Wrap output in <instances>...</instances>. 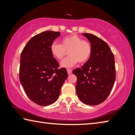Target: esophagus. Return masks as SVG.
I'll return each mask as SVG.
<instances>
[{
    "label": "esophagus",
    "mask_w": 135,
    "mask_h": 135,
    "mask_svg": "<svg viewBox=\"0 0 135 135\" xmlns=\"http://www.w3.org/2000/svg\"><path fill=\"white\" fill-rule=\"evenodd\" d=\"M67 72H68V75L71 74H72V70H71V69H67Z\"/></svg>",
    "instance_id": "34e87169"
}]
</instances>
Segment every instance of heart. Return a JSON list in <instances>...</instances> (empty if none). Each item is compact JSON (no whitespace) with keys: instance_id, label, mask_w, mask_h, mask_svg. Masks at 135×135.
<instances>
[{"instance_id":"1","label":"heart","mask_w":135,"mask_h":135,"mask_svg":"<svg viewBox=\"0 0 135 135\" xmlns=\"http://www.w3.org/2000/svg\"><path fill=\"white\" fill-rule=\"evenodd\" d=\"M50 51L52 56L58 60H62L68 52L69 56L61 61L60 66L70 68L78 62H86L91 55L92 46L87 40H83L78 35L72 34L64 37L61 44L53 42L50 46Z\"/></svg>"}]
</instances>
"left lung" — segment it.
<instances>
[{
  "label": "left lung",
  "instance_id": "left-lung-1",
  "mask_svg": "<svg viewBox=\"0 0 135 135\" xmlns=\"http://www.w3.org/2000/svg\"><path fill=\"white\" fill-rule=\"evenodd\" d=\"M86 37L92 46L88 60L73 74L77 77L76 91L82 103L96 105L104 102L110 95L115 79L114 57L108 45L95 35L88 33Z\"/></svg>",
  "mask_w": 135,
  "mask_h": 135
}]
</instances>
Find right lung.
<instances>
[{
  "mask_svg": "<svg viewBox=\"0 0 135 135\" xmlns=\"http://www.w3.org/2000/svg\"><path fill=\"white\" fill-rule=\"evenodd\" d=\"M60 32L46 31L31 38L21 53L20 80L28 97L47 106L57 100L68 75L52 56L50 46Z\"/></svg>",
  "mask_w": 135,
  "mask_h": 135,
  "instance_id": "add662e5",
  "label": "right lung"
}]
</instances>
